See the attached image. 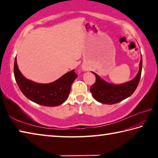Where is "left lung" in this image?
Instances as JSON below:
<instances>
[{"label":"left lung","mask_w":158,"mask_h":158,"mask_svg":"<svg viewBox=\"0 0 158 158\" xmlns=\"http://www.w3.org/2000/svg\"><path fill=\"white\" fill-rule=\"evenodd\" d=\"M142 69V57H141L139 69L135 78L122 84H113L105 81L97 74L93 73L95 76V82L90 88L95 100L102 104L113 105L125 100L135 92L139 82Z\"/></svg>","instance_id":"8db88e82"}]
</instances>
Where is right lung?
<instances>
[{
    "mask_svg": "<svg viewBox=\"0 0 158 158\" xmlns=\"http://www.w3.org/2000/svg\"><path fill=\"white\" fill-rule=\"evenodd\" d=\"M14 74L23 94L33 102L46 106H56L63 103L70 93L72 84L77 77L73 69L55 81L49 84H38L23 76L18 68L16 58Z\"/></svg>",
    "mask_w": 158,
    "mask_h": 158,
    "instance_id": "1",
    "label": "right lung"
}]
</instances>
